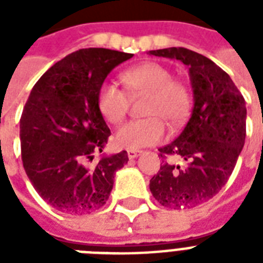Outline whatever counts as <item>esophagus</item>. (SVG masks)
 <instances>
[{"mask_svg": "<svg viewBox=\"0 0 263 263\" xmlns=\"http://www.w3.org/2000/svg\"><path fill=\"white\" fill-rule=\"evenodd\" d=\"M127 154L128 158H136V157L142 154V152H140V150H128Z\"/></svg>", "mask_w": 263, "mask_h": 263, "instance_id": "obj_1", "label": "esophagus"}]
</instances>
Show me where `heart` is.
<instances>
[{"instance_id": "b5f03b06", "label": "heart", "mask_w": 263, "mask_h": 263, "mask_svg": "<svg viewBox=\"0 0 263 263\" xmlns=\"http://www.w3.org/2000/svg\"><path fill=\"white\" fill-rule=\"evenodd\" d=\"M131 95L148 97L144 115L148 119L132 120L116 132L117 146L129 150L152 146L164 139L162 121L177 127L191 110V90L181 80L173 79L172 71L160 63H144L121 75ZM115 83H105L98 92V107L103 119L116 124L124 119L129 107V95Z\"/></svg>"}]
</instances>
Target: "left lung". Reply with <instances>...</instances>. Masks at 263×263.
<instances>
[{
	"mask_svg": "<svg viewBox=\"0 0 263 263\" xmlns=\"http://www.w3.org/2000/svg\"><path fill=\"white\" fill-rule=\"evenodd\" d=\"M148 53L187 65L194 91L183 132L158 148L162 162L177 156L187 165H161L150 191L165 208H195L218 194L232 175L246 140V101L228 73L196 51L168 47Z\"/></svg>",
	"mask_w": 263,
	"mask_h": 263,
	"instance_id": "obj_1",
	"label": "left lung"
}]
</instances>
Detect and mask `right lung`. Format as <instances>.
<instances>
[{"label": "right lung", "instance_id": "obj_1", "mask_svg": "<svg viewBox=\"0 0 263 263\" xmlns=\"http://www.w3.org/2000/svg\"><path fill=\"white\" fill-rule=\"evenodd\" d=\"M134 54L90 47L73 51L35 83L20 119L22 160L31 184L46 203L68 214H88L109 199L116 171L127 152L102 157L110 129L98 107L106 76Z\"/></svg>", "mask_w": 263, "mask_h": 263}]
</instances>
